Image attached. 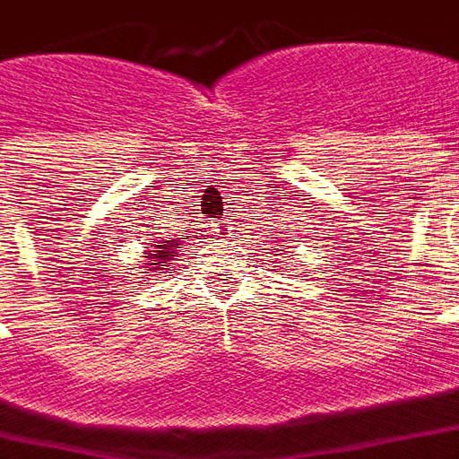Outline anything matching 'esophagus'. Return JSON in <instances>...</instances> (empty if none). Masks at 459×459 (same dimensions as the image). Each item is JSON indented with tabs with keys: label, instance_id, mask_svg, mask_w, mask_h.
I'll list each match as a JSON object with an SVG mask.
<instances>
[{
	"label": "esophagus",
	"instance_id": "obj_1",
	"mask_svg": "<svg viewBox=\"0 0 459 459\" xmlns=\"http://www.w3.org/2000/svg\"><path fill=\"white\" fill-rule=\"evenodd\" d=\"M222 225H230V222H222ZM230 230H234V227H222V230H217V232H222L225 237H230Z\"/></svg>",
	"mask_w": 459,
	"mask_h": 459
}]
</instances>
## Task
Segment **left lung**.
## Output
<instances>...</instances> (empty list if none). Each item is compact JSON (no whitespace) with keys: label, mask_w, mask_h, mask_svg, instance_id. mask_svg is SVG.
Wrapping results in <instances>:
<instances>
[{"label":"left lung","mask_w":459,"mask_h":459,"mask_svg":"<svg viewBox=\"0 0 459 459\" xmlns=\"http://www.w3.org/2000/svg\"><path fill=\"white\" fill-rule=\"evenodd\" d=\"M276 252H279V256H283V252H286V244H279V249H276ZM290 256H293V254H290Z\"/></svg>","instance_id":"1"}]
</instances>
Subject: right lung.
Returning a JSON list of instances; mask_svg holds the SVG:
<instances>
[{
    "instance_id": "obj_1",
    "label": "right lung",
    "mask_w": 459,
    "mask_h": 459,
    "mask_svg": "<svg viewBox=\"0 0 459 459\" xmlns=\"http://www.w3.org/2000/svg\"><path fill=\"white\" fill-rule=\"evenodd\" d=\"M186 247V237H159V239H153L146 247V256H143L142 264V273L146 276H166V273H173V262H176V256L180 254V249ZM139 269V266H136Z\"/></svg>"
}]
</instances>
